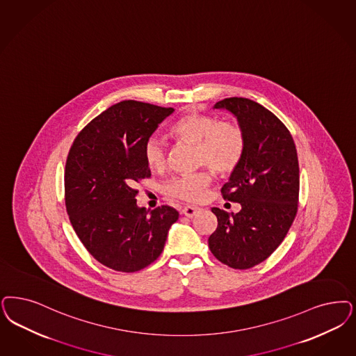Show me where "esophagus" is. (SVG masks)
Returning <instances> with one entry per match:
<instances>
[{
  "label": "esophagus",
  "instance_id": "1",
  "mask_svg": "<svg viewBox=\"0 0 356 356\" xmlns=\"http://www.w3.org/2000/svg\"><path fill=\"white\" fill-rule=\"evenodd\" d=\"M197 211H198V208H196V207H191V205L184 207L183 210H181V213L184 214L185 217H188V218H193V217L196 216Z\"/></svg>",
  "mask_w": 356,
  "mask_h": 356
}]
</instances>
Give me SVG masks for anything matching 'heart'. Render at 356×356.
I'll return each mask as SVG.
<instances>
[{
    "label": "heart",
    "instance_id": "b5f03b06",
    "mask_svg": "<svg viewBox=\"0 0 356 356\" xmlns=\"http://www.w3.org/2000/svg\"><path fill=\"white\" fill-rule=\"evenodd\" d=\"M171 134L179 142L196 146V164L209 167L218 175H229L238 168L243 159L245 136L242 127L226 122L217 117L192 113L172 124ZM145 160L151 170H163L167 164V147L155 136L148 138L143 148ZM211 175L208 171L196 172L173 177L165 184L170 196L186 202L202 200Z\"/></svg>",
    "mask_w": 356,
    "mask_h": 356
}]
</instances>
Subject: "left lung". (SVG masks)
<instances>
[{"label":"left lung","mask_w":356,"mask_h":356,"mask_svg":"<svg viewBox=\"0 0 356 356\" xmlns=\"http://www.w3.org/2000/svg\"><path fill=\"white\" fill-rule=\"evenodd\" d=\"M214 109H226L236 117L245 149L221 189L225 200L242 209L229 214L211 208L218 225L209 236V248L223 264L248 270L270 257L293 223L300 191L297 149L285 124L252 99L225 98Z\"/></svg>","instance_id":"obj_1"}]
</instances>
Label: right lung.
Listing matches in <instances>:
<instances>
[{
	"label": "right lung",
	"mask_w": 356,
	"mask_h": 356,
	"mask_svg": "<svg viewBox=\"0 0 356 356\" xmlns=\"http://www.w3.org/2000/svg\"><path fill=\"white\" fill-rule=\"evenodd\" d=\"M173 108L121 101L79 133L64 172L65 208L93 258L111 270L136 272L159 258L179 211L139 208L134 186L151 176L143 148Z\"/></svg>",
	"instance_id": "1"
}]
</instances>
